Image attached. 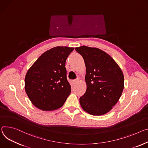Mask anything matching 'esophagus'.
Instances as JSON below:
<instances>
[{
	"label": "esophagus",
	"instance_id": "obj_1",
	"mask_svg": "<svg viewBox=\"0 0 148 148\" xmlns=\"http://www.w3.org/2000/svg\"><path fill=\"white\" fill-rule=\"evenodd\" d=\"M79 80V78H77L75 79H74V80H73V83H77L78 81Z\"/></svg>",
	"mask_w": 148,
	"mask_h": 148
}]
</instances>
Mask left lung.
<instances>
[{
    "label": "left lung",
    "mask_w": 148,
    "mask_h": 148,
    "mask_svg": "<svg viewBox=\"0 0 148 148\" xmlns=\"http://www.w3.org/2000/svg\"><path fill=\"white\" fill-rule=\"evenodd\" d=\"M85 62L87 90L79 103L88 113L100 116L109 112L119 100L124 88L122 71L104 51L86 46L75 48Z\"/></svg>",
    "instance_id": "8db88e82"
}]
</instances>
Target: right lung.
Segmentation results:
<instances>
[{"label":"right lung","instance_id":"right-lung-1","mask_svg":"<svg viewBox=\"0 0 148 148\" xmlns=\"http://www.w3.org/2000/svg\"><path fill=\"white\" fill-rule=\"evenodd\" d=\"M74 48L56 47L40 56L26 73L25 91L32 103L44 111L60 108L71 92L65 62Z\"/></svg>","mask_w":148,"mask_h":148}]
</instances>
